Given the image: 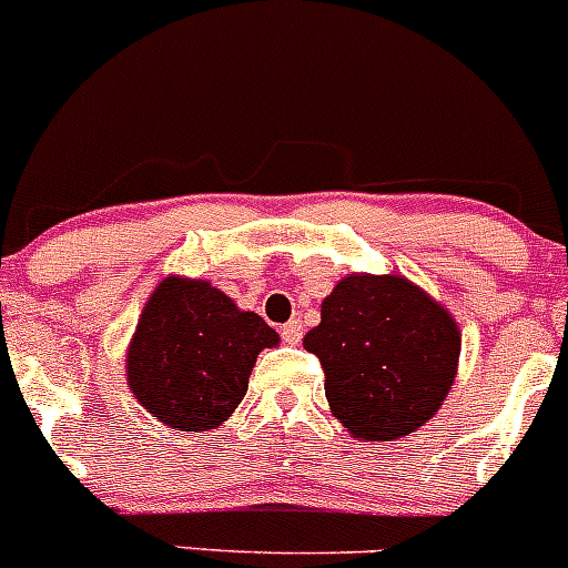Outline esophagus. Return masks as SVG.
<instances>
[{"instance_id":"34e87169","label":"esophagus","mask_w":568,"mask_h":568,"mask_svg":"<svg viewBox=\"0 0 568 568\" xmlns=\"http://www.w3.org/2000/svg\"><path fill=\"white\" fill-rule=\"evenodd\" d=\"M282 338H284V344H301V338H303V325L297 320H292V322H286V325L282 327Z\"/></svg>"}]
</instances>
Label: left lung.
I'll return each mask as SVG.
<instances>
[{
  "mask_svg": "<svg viewBox=\"0 0 568 568\" xmlns=\"http://www.w3.org/2000/svg\"><path fill=\"white\" fill-rule=\"evenodd\" d=\"M303 346L320 357L327 404L349 436L393 442L442 408L457 376L460 327L400 273H346Z\"/></svg>",
  "mask_w": 568,
  "mask_h": 568,
  "instance_id": "left-lung-1",
  "label": "left lung"
}]
</instances>
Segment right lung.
<instances>
[{
    "label": "right lung",
    "mask_w": 568,
    "mask_h": 568,
    "mask_svg": "<svg viewBox=\"0 0 568 568\" xmlns=\"http://www.w3.org/2000/svg\"><path fill=\"white\" fill-rule=\"evenodd\" d=\"M278 333L205 278L168 276L145 301L126 346V384L156 423L216 430L233 417L262 349Z\"/></svg>",
    "instance_id": "add662e5"
}]
</instances>
